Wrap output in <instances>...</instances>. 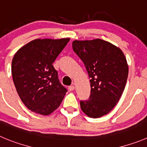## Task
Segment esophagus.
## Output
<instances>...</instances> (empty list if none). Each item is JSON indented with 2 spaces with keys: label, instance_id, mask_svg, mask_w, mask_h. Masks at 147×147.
Returning a JSON list of instances; mask_svg holds the SVG:
<instances>
[{
  "label": "esophagus",
  "instance_id": "34e87169",
  "mask_svg": "<svg viewBox=\"0 0 147 147\" xmlns=\"http://www.w3.org/2000/svg\"><path fill=\"white\" fill-rule=\"evenodd\" d=\"M68 89H69V90H70V91H72V90H74V89H75V86H70L68 87Z\"/></svg>",
  "mask_w": 147,
  "mask_h": 147
}]
</instances>
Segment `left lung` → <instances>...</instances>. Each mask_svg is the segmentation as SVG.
<instances>
[{"label":"left lung","instance_id":"left-lung-1","mask_svg":"<svg viewBox=\"0 0 147 147\" xmlns=\"http://www.w3.org/2000/svg\"><path fill=\"white\" fill-rule=\"evenodd\" d=\"M72 49L86 66L90 83V95L80 101L88 117L98 118L109 113L125 89L128 67L123 51L101 39L75 40Z\"/></svg>","mask_w":147,"mask_h":147}]
</instances>
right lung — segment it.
Returning <instances> with one entry per match:
<instances>
[{"instance_id": "add662e5", "label": "right lung", "mask_w": 147, "mask_h": 147, "mask_svg": "<svg viewBox=\"0 0 147 147\" xmlns=\"http://www.w3.org/2000/svg\"><path fill=\"white\" fill-rule=\"evenodd\" d=\"M69 40L36 39L15 53L11 64L13 83L24 105L35 113L50 115L67 91L52 64Z\"/></svg>"}]
</instances>
